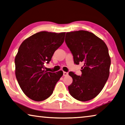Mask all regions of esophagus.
Masks as SVG:
<instances>
[{
    "label": "esophagus",
    "mask_w": 125,
    "mask_h": 125,
    "mask_svg": "<svg viewBox=\"0 0 125 125\" xmlns=\"http://www.w3.org/2000/svg\"><path fill=\"white\" fill-rule=\"evenodd\" d=\"M68 72H63V76H68Z\"/></svg>",
    "instance_id": "obj_1"
}]
</instances>
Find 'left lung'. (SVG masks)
<instances>
[{
    "label": "left lung",
    "mask_w": 125,
    "mask_h": 125,
    "mask_svg": "<svg viewBox=\"0 0 125 125\" xmlns=\"http://www.w3.org/2000/svg\"><path fill=\"white\" fill-rule=\"evenodd\" d=\"M65 42L75 64L83 63L81 76L69 72L73 79L68 87L70 94L80 101L92 100L102 91L110 74L111 58L107 47L100 38L86 31L66 33Z\"/></svg>",
    "instance_id": "obj_1"
}]
</instances>
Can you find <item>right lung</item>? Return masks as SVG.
I'll list each match as a JSON object with an SVG mask.
<instances>
[{
    "mask_svg": "<svg viewBox=\"0 0 125 125\" xmlns=\"http://www.w3.org/2000/svg\"><path fill=\"white\" fill-rule=\"evenodd\" d=\"M65 33L41 31L24 41L15 58V76L26 96L35 101H42L53 94L55 84L63 76L44 70L55 51L63 44Z\"/></svg>",
    "mask_w": 125,
    "mask_h": 125,
    "instance_id": "add662e5",
    "label": "right lung"
}]
</instances>
